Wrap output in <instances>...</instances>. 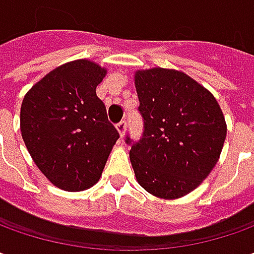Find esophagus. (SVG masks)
<instances>
[{
    "label": "esophagus",
    "instance_id": "esophagus-1",
    "mask_svg": "<svg viewBox=\"0 0 254 254\" xmlns=\"http://www.w3.org/2000/svg\"><path fill=\"white\" fill-rule=\"evenodd\" d=\"M116 128H117V131L120 134V137H123L124 132H126V120H123V122L119 123V124L116 126Z\"/></svg>",
    "mask_w": 254,
    "mask_h": 254
}]
</instances>
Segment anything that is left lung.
Wrapping results in <instances>:
<instances>
[{"label":"left lung","mask_w":254,"mask_h":254,"mask_svg":"<svg viewBox=\"0 0 254 254\" xmlns=\"http://www.w3.org/2000/svg\"><path fill=\"white\" fill-rule=\"evenodd\" d=\"M134 84L144 117L142 138L130 150L135 180L160 199L182 198L219 161L228 131L219 103L177 69H138Z\"/></svg>","instance_id":"obj_1"}]
</instances>
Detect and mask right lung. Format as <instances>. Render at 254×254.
Wrapping results in <instances>:
<instances>
[{
  "label": "right lung",
  "instance_id": "obj_1",
  "mask_svg": "<svg viewBox=\"0 0 254 254\" xmlns=\"http://www.w3.org/2000/svg\"><path fill=\"white\" fill-rule=\"evenodd\" d=\"M107 69L90 59L61 64L26 92L19 128L35 165L56 188L97 184L119 132L96 94Z\"/></svg>",
  "mask_w": 254,
  "mask_h": 254
}]
</instances>
